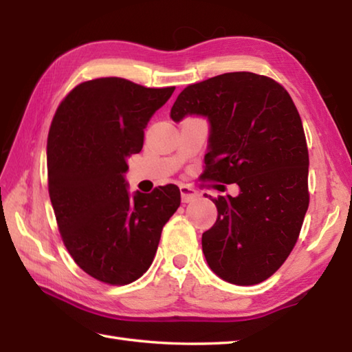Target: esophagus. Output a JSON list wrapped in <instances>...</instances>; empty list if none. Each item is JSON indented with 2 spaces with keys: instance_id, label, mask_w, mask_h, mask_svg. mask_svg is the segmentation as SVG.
Returning <instances> with one entry per match:
<instances>
[{
  "instance_id": "esophagus-1",
  "label": "esophagus",
  "mask_w": 352,
  "mask_h": 352,
  "mask_svg": "<svg viewBox=\"0 0 352 352\" xmlns=\"http://www.w3.org/2000/svg\"><path fill=\"white\" fill-rule=\"evenodd\" d=\"M180 193H182L183 203H192V201H195V199L199 198V193L195 189L189 188V186H182Z\"/></svg>"
}]
</instances>
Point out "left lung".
Here are the masks:
<instances>
[{
	"instance_id": "1",
	"label": "left lung",
	"mask_w": 352,
	"mask_h": 352,
	"mask_svg": "<svg viewBox=\"0 0 352 352\" xmlns=\"http://www.w3.org/2000/svg\"><path fill=\"white\" fill-rule=\"evenodd\" d=\"M210 124L203 178L239 186L237 197L212 199L214 226L203 233L212 271L251 286L286 261L309 208V149L300 113L275 80L228 72L190 85L170 109Z\"/></svg>"
}]
</instances>
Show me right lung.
Masks as SVG:
<instances>
[{
  "mask_svg": "<svg viewBox=\"0 0 352 352\" xmlns=\"http://www.w3.org/2000/svg\"><path fill=\"white\" fill-rule=\"evenodd\" d=\"M175 87L95 78L60 102L48 133V190L66 250L98 281L122 286L151 266L163 226L180 207L175 184L126 190V159Z\"/></svg>",
  "mask_w": 352,
  "mask_h": 352,
  "instance_id": "add662e5",
  "label": "right lung"
}]
</instances>
